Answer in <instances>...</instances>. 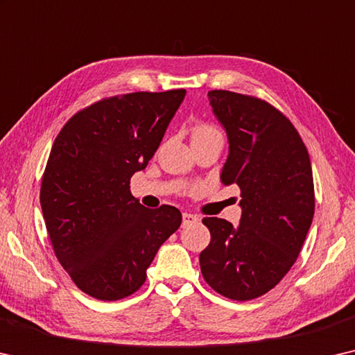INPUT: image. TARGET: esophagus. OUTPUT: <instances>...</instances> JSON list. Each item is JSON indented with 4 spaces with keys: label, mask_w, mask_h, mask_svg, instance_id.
Returning a JSON list of instances; mask_svg holds the SVG:
<instances>
[{
    "label": "esophagus",
    "mask_w": 355,
    "mask_h": 355,
    "mask_svg": "<svg viewBox=\"0 0 355 355\" xmlns=\"http://www.w3.org/2000/svg\"><path fill=\"white\" fill-rule=\"evenodd\" d=\"M200 219L193 214H189V212H184L182 214V225L187 227V225H192V223H196Z\"/></svg>",
    "instance_id": "esophagus-1"
}]
</instances>
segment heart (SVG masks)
<instances>
[{"label": "heart", "instance_id": "b5f03b06", "mask_svg": "<svg viewBox=\"0 0 355 355\" xmlns=\"http://www.w3.org/2000/svg\"><path fill=\"white\" fill-rule=\"evenodd\" d=\"M212 135H220L214 127L211 125H198L193 130V136H212Z\"/></svg>", "mask_w": 355, "mask_h": 355}]
</instances>
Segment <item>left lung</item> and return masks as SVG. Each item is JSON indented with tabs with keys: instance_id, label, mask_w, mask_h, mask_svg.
<instances>
[{
	"instance_id": "8db88e82",
	"label": "left lung",
	"mask_w": 355,
	"mask_h": 355,
	"mask_svg": "<svg viewBox=\"0 0 355 355\" xmlns=\"http://www.w3.org/2000/svg\"><path fill=\"white\" fill-rule=\"evenodd\" d=\"M209 105L228 138L223 185L241 189L239 225L206 217L211 243L200 254L205 281L238 302L265 295L292 265L314 216L309 154L292 122L270 103L211 90Z\"/></svg>"
}]
</instances>
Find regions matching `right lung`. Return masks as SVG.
I'll return each instance as SVG.
<instances>
[{"label":"right lung","instance_id":"1","mask_svg":"<svg viewBox=\"0 0 355 355\" xmlns=\"http://www.w3.org/2000/svg\"><path fill=\"white\" fill-rule=\"evenodd\" d=\"M185 90L136 92L79 111L58 133L41 184V208L57 259L87 295L105 302L144 284L181 211L147 209L130 179L154 157Z\"/></svg>","mask_w":355,"mask_h":355}]
</instances>
